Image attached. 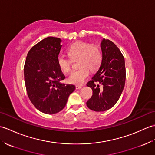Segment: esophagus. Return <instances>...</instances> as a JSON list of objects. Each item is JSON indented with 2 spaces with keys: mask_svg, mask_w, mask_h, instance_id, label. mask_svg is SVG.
<instances>
[{
  "mask_svg": "<svg viewBox=\"0 0 155 155\" xmlns=\"http://www.w3.org/2000/svg\"><path fill=\"white\" fill-rule=\"evenodd\" d=\"M83 87V85H76V87H75V88H76V89H81V88Z\"/></svg>",
  "mask_w": 155,
  "mask_h": 155,
  "instance_id": "obj_1",
  "label": "esophagus"
}]
</instances>
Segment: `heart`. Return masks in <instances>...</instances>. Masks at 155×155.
<instances>
[{
	"instance_id": "1",
	"label": "heart",
	"mask_w": 155,
	"mask_h": 155,
	"mask_svg": "<svg viewBox=\"0 0 155 155\" xmlns=\"http://www.w3.org/2000/svg\"><path fill=\"white\" fill-rule=\"evenodd\" d=\"M67 53L70 58L63 54H59L57 63L62 72L68 73L72 68V60L78 59V66L80 68L72 71L68 77V82L71 84H83L89 75L90 71H97L102 61L100 48L96 45L87 42H74L67 48Z\"/></svg>"
}]
</instances>
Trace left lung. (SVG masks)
Here are the masks:
<instances>
[{"label":"left lung","mask_w":155,"mask_h":155,"mask_svg":"<svg viewBox=\"0 0 155 155\" xmlns=\"http://www.w3.org/2000/svg\"><path fill=\"white\" fill-rule=\"evenodd\" d=\"M102 61L100 68L87 84L93 90L87 107L96 112L110 109L119 99L125 84L124 58L116 45L108 39L101 43Z\"/></svg>","instance_id":"1"}]
</instances>
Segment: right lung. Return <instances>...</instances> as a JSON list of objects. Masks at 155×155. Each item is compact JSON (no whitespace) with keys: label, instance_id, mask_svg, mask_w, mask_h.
I'll return each instance as SVG.
<instances>
[{"label":"right lung","instance_id":"obj_1","mask_svg":"<svg viewBox=\"0 0 155 155\" xmlns=\"http://www.w3.org/2000/svg\"><path fill=\"white\" fill-rule=\"evenodd\" d=\"M61 38L48 37L28 51L24 67L28 97L39 111L57 113L64 108L74 85L61 83L65 78L57 63L62 47Z\"/></svg>","mask_w":155,"mask_h":155}]
</instances>
